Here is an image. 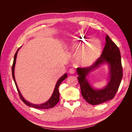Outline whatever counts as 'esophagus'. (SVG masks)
Wrapping results in <instances>:
<instances>
[{
  "label": "esophagus",
  "instance_id": "1",
  "mask_svg": "<svg viewBox=\"0 0 132 132\" xmlns=\"http://www.w3.org/2000/svg\"><path fill=\"white\" fill-rule=\"evenodd\" d=\"M69 73H71V74H74L75 73V70L74 68H71L70 69V70H69Z\"/></svg>",
  "mask_w": 132,
  "mask_h": 132
}]
</instances>
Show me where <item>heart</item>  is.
<instances>
[{"mask_svg":"<svg viewBox=\"0 0 132 132\" xmlns=\"http://www.w3.org/2000/svg\"><path fill=\"white\" fill-rule=\"evenodd\" d=\"M85 34L74 37L72 46L78 52L77 57L78 64L82 66L90 65L96 60L100 54L102 44L101 42Z\"/></svg>","mask_w":132,"mask_h":132,"instance_id":"obj_1","label":"heart"}]
</instances>
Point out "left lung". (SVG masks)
<instances>
[{
	"instance_id": "obj_1",
	"label": "left lung",
	"mask_w": 132,
	"mask_h": 132,
	"mask_svg": "<svg viewBox=\"0 0 132 132\" xmlns=\"http://www.w3.org/2000/svg\"><path fill=\"white\" fill-rule=\"evenodd\" d=\"M106 43L101 56L94 64L89 67H78V79L84 98L91 105H98L114 98L119 89L122 78V67L119 47L106 36ZM106 62L110 66V80L107 87L102 90L92 88L85 79L91 70Z\"/></svg>"
}]
</instances>
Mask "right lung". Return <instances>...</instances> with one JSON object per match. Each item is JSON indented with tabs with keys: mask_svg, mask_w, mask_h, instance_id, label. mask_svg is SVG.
<instances>
[{
	"mask_svg": "<svg viewBox=\"0 0 132 132\" xmlns=\"http://www.w3.org/2000/svg\"><path fill=\"white\" fill-rule=\"evenodd\" d=\"M20 48H19L17 50L16 52L14 55V57L13 63L12 67V77H13L14 81L15 84V86H16V89L18 90V93H19V96H20L21 100L23 101V102L26 105L29 106L30 107L34 108L39 109H50V108H53L58 103V102L59 101V90H58L59 87L61 83V82L62 81H64L67 77V74H65L63 76H62V77L58 80V81H57V84H56V85H55L53 93L52 96L51 97V98H50V100H48L47 102H46V103H44L43 104H32L28 102H27V101H26L24 99V98L23 97L21 94V93H20V91H19L18 87L17 86L16 83V81L15 80V77H14V67H15V62H16V56H17L18 52Z\"/></svg>",
	"mask_w": 132,
	"mask_h": 132,
	"instance_id": "1",
	"label": "right lung"
}]
</instances>
